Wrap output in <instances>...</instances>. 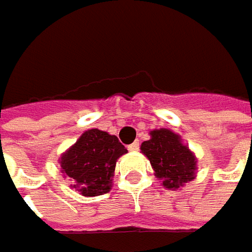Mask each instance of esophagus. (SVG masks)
<instances>
[{"mask_svg":"<svg viewBox=\"0 0 252 252\" xmlns=\"http://www.w3.org/2000/svg\"><path fill=\"white\" fill-rule=\"evenodd\" d=\"M138 148H139V142H138V141L132 142L131 145H128V149H129V151H134V152H135V151H138Z\"/></svg>","mask_w":252,"mask_h":252,"instance_id":"1","label":"esophagus"}]
</instances>
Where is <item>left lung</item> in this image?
Returning a JSON list of instances; mask_svg holds the SVG:
<instances>
[{"label":"left lung","mask_w":252,"mask_h":252,"mask_svg":"<svg viewBox=\"0 0 252 252\" xmlns=\"http://www.w3.org/2000/svg\"><path fill=\"white\" fill-rule=\"evenodd\" d=\"M151 139L141 145L142 154L149 159L155 176L166 189H179L196 178L197 159L181 137L170 129L160 128L149 132Z\"/></svg>","instance_id":"obj_1"}]
</instances>
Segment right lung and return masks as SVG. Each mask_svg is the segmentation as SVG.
I'll list each match as a JSON object with an SVG mask.
<instances>
[{"label": "right lung", "mask_w": 252, "mask_h": 252, "mask_svg": "<svg viewBox=\"0 0 252 252\" xmlns=\"http://www.w3.org/2000/svg\"><path fill=\"white\" fill-rule=\"evenodd\" d=\"M124 154L126 147L115 135L93 128L62 155V173L83 196H100L111 189L117 159Z\"/></svg>", "instance_id": "obj_1"}]
</instances>
